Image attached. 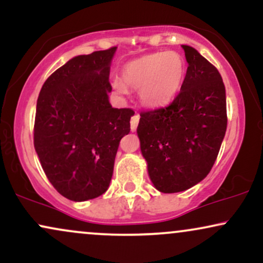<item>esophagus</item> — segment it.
<instances>
[{
  "mask_svg": "<svg viewBox=\"0 0 263 263\" xmlns=\"http://www.w3.org/2000/svg\"><path fill=\"white\" fill-rule=\"evenodd\" d=\"M138 122H140V115L135 114L134 116L131 117V129L132 131H136V129H137Z\"/></svg>",
  "mask_w": 263,
  "mask_h": 263,
  "instance_id": "34e87169",
  "label": "esophagus"
}]
</instances>
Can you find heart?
<instances>
[{"label": "heart", "mask_w": 263, "mask_h": 263, "mask_svg": "<svg viewBox=\"0 0 263 263\" xmlns=\"http://www.w3.org/2000/svg\"><path fill=\"white\" fill-rule=\"evenodd\" d=\"M185 71V60L179 53L149 54L123 66L122 81H115L114 87L120 93L127 92V87L140 90V98L144 104L162 106L179 91Z\"/></svg>", "instance_id": "obj_1"}]
</instances>
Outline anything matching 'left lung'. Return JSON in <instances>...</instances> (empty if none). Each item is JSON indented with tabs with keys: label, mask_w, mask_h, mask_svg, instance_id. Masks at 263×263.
Wrapping results in <instances>:
<instances>
[{
	"label": "left lung",
	"mask_w": 263,
	"mask_h": 263,
	"mask_svg": "<svg viewBox=\"0 0 263 263\" xmlns=\"http://www.w3.org/2000/svg\"><path fill=\"white\" fill-rule=\"evenodd\" d=\"M188 69L168 106L142 111L137 127L152 183L162 193L192 188L213 168L228 126L219 70L194 48L182 45Z\"/></svg>",
	"instance_id": "left-lung-1"
}]
</instances>
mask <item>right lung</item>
<instances>
[{"instance_id":"obj_1","label":"right lung","mask_w":263,"mask_h":263,"mask_svg":"<svg viewBox=\"0 0 263 263\" xmlns=\"http://www.w3.org/2000/svg\"><path fill=\"white\" fill-rule=\"evenodd\" d=\"M116 47L78 55L45 80L34 120V148L48 180L73 201L100 197L110 185L132 108H114L107 93Z\"/></svg>"}]
</instances>
